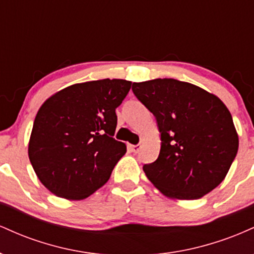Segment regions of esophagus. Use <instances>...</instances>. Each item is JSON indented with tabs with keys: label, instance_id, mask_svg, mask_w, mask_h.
<instances>
[{
	"label": "esophagus",
	"instance_id": "1",
	"mask_svg": "<svg viewBox=\"0 0 254 254\" xmlns=\"http://www.w3.org/2000/svg\"><path fill=\"white\" fill-rule=\"evenodd\" d=\"M130 150L132 151V153H137L139 149H141V144H132V145H129Z\"/></svg>",
	"mask_w": 254,
	"mask_h": 254
}]
</instances>
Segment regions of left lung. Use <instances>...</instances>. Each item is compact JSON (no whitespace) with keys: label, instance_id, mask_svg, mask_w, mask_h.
I'll return each mask as SVG.
<instances>
[{"label":"left lung","instance_id":"obj_1","mask_svg":"<svg viewBox=\"0 0 254 254\" xmlns=\"http://www.w3.org/2000/svg\"><path fill=\"white\" fill-rule=\"evenodd\" d=\"M137 99L155 116L161 148L143 166L151 184L172 199L202 198L228 173L239 148L232 115L220 98L174 78L133 82Z\"/></svg>","mask_w":254,"mask_h":254}]
</instances>
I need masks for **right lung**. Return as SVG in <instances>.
<instances>
[{"label":"right lung","instance_id":"add662e5","mask_svg":"<svg viewBox=\"0 0 254 254\" xmlns=\"http://www.w3.org/2000/svg\"><path fill=\"white\" fill-rule=\"evenodd\" d=\"M131 81L104 78L58 90L38 110L28 157L40 183L56 196L81 200L110 179L127 145L113 138L116 109Z\"/></svg>","mask_w":254,"mask_h":254}]
</instances>
